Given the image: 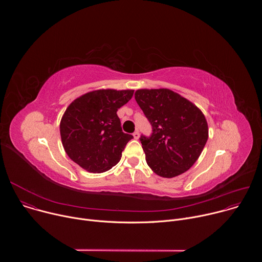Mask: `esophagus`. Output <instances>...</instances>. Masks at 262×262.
Segmentation results:
<instances>
[{"label": "esophagus", "mask_w": 262, "mask_h": 262, "mask_svg": "<svg viewBox=\"0 0 262 262\" xmlns=\"http://www.w3.org/2000/svg\"><path fill=\"white\" fill-rule=\"evenodd\" d=\"M133 136H134V138H135L136 140H138V139L140 138V133H139V130H136V132L133 134Z\"/></svg>", "instance_id": "1"}]
</instances>
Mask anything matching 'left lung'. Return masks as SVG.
Instances as JSON below:
<instances>
[{
  "label": "left lung",
  "instance_id": "left-lung-1",
  "mask_svg": "<svg viewBox=\"0 0 262 262\" xmlns=\"http://www.w3.org/2000/svg\"><path fill=\"white\" fill-rule=\"evenodd\" d=\"M136 101L152 125L151 137L141 138L146 162L157 175L176 177L199 159L208 139L202 111L167 89H139Z\"/></svg>",
  "mask_w": 262,
  "mask_h": 262
}]
</instances>
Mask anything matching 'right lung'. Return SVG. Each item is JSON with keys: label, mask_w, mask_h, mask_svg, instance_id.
<instances>
[{"label": "right lung", "mask_w": 262, "mask_h": 262, "mask_svg": "<svg viewBox=\"0 0 262 262\" xmlns=\"http://www.w3.org/2000/svg\"><path fill=\"white\" fill-rule=\"evenodd\" d=\"M133 95L132 89H98L67 106L60 121V135L70 160L91 173L105 172L120 161L134 137L122 132L117 111Z\"/></svg>", "instance_id": "right-lung-1"}]
</instances>
